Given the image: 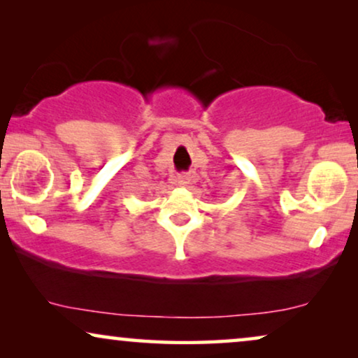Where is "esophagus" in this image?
<instances>
[{"mask_svg": "<svg viewBox=\"0 0 358 358\" xmlns=\"http://www.w3.org/2000/svg\"><path fill=\"white\" fill-rule=\"evenodd\" d=\"M178 182H179L180 185H187V184L190 182V178H189V174H179V178H178Z\"/></svg>", "mask_w": 358, "mask_h": 358, "instance_id": "1", "label": "esophagus"}]
</instances>
